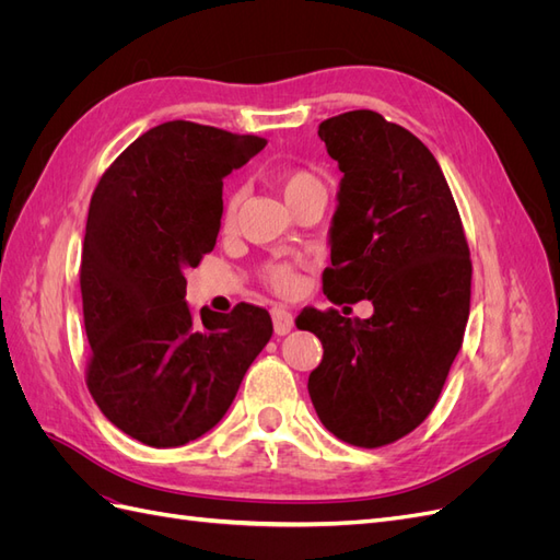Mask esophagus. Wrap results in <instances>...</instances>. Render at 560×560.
Returning <instances> with one entry per match:
<instances>
[{
  "mask_svg": "<svg viewBox=\"0 0 560 560\" xmlns=\"http://www.w3.org/2000/svg\"><path fill=\"white\" fill-rule=\"evenodd\" d=\"M270 317H273V329L278 336H284L290 334L292 327H294V315L290 311H284L280 306H276L273 311H270Z\"/></svg>",
  "mask_w": 560,
  "mask_h": 560,
  "instance_id": "esophagus-1",
  "label": "esophagus"
}]
</instances>
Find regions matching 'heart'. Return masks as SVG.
Wrapping results in <instances>:
<instances>
[{"mask_svg":"<svg viewBox=\"0 0 560 560\" xmlns=\"http://www.w3.org/2000/svg\"><path fill=\"white\" fill-rule=\"evenodd\" d=\"M273 179L278 189L282 191L284 200L294 208L301 198L311 194H325V184L322 179L306 171V167H278L273 171ZM243 202L241 189H229L224 196V208H222V229L231 231L235 226V219H238V210ZM261 282L278 294H294L301 284L299 270L292 261H268L259 268Z\"/></svg>","mask_w":560,"mask_h":560,"instance_id":"obj_1","label":"heart"}]
</instances>
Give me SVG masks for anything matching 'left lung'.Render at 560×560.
<instances>
[{
    "label": "left lung",
    "instance_id": "obj_1",
    "mask_svg": "<svg viewBox=\"0 0 560 560\" xmlns=\"http://www.w3.org/2000/svg\"><path fill=\"white\" fill-rule=\"evenodd\" d=\"M317 135L343 173L322 290L336 306L369 299L374 315L301 311L296 327L325 350L308 393L334 436L378 448L442 395L469 317V247L442 167L413 132L354 109Z\"/></svg>",
    "mask_w": 560,
    "mask_h": 560
}]
</instances>
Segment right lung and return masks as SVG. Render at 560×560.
<instances>
[{
  "mask_svg": "<svg viewBox=\"0 0 560 560\" xmlns=\"http://www.w3.org/2000/svg\"><path fill=\"white\" fill-rule=\"evenodd\" d=\"M266 147L194 121L140 135L100 177L81 254L86 385L109 422L154 448L212 430L264 350L268 311L186 306V268L214 249L222 186Z\"/></svg>",
  "mask_w": 560,
  "mask_h": 560,
  "instance_id": "obj_1",
  "label": "right lung"
}]
</instances>
